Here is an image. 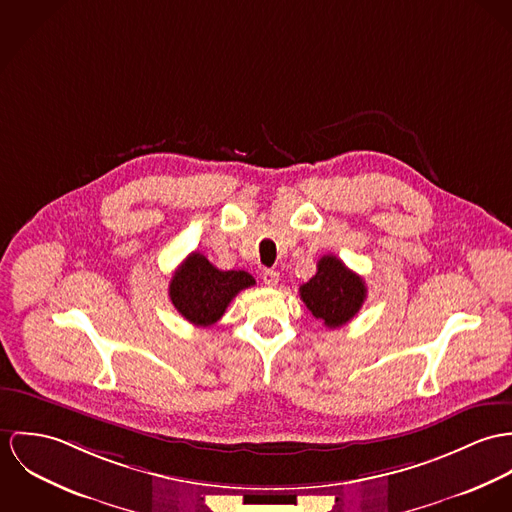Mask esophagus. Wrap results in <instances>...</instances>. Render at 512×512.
Listing matches in <instances>:
<instances>
[{"mask_svg": "<svg viewBox=\"0 0 512 512\" xmlns=\"http://www.w3.org/2000/svg\"><path fill=\"white\" fill-rule=\"evenodd\" d=\"M261 277H263V283L267 286H277L279 284V273L273 271V269H265Z\"/></svg>", "mask_w": 512, "mask_h": 512, "instance_id": "34e87169", "label": "esophagus"}]
</instances>
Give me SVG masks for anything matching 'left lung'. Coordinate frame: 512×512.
<instances>
[{"instance_id": "8db88e82", "label": "left lung", "mask_w": 512, "mask_h": 512, "mask_svg": "<svg viewBox=\"0 0 512 512\" xmlns=\"http://www.w3.org/2000/svg\"><path fill=\"white\" fill-rule=\"evenodd\" d=\"M298 292L312 316L334 330L359 312L367 296V286L336 255H324L318 261L316 275L302 284Z\"/></svg>"}]
</instances>
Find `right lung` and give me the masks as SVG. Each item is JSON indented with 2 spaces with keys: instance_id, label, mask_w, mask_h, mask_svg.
<instances>
[{
  "instance_id": "right-lung-1",
  "label": "right lung",
  "mask_w": 512,
  "mask_h": 512,
  "mask_svg": "<svg viewBox=\"0 0 512 512\" xmlns=\"http://www.w3.org/2000/svg\"><path fill=\"white\" fill-rule=\"evenodd\" d=\"M255 284L245 271H220L202 253H190L174 271L169 296L174 308L194 326L216 324L229 302Z\"/></svg>"
}]
</instances>
